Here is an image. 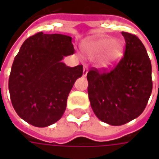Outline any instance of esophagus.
<instances>
[{
  "label": "esophagus",
  "mask_w": 159,
  "mask_h": 159,
  "mask_svg": "<svg viewBox=\"0 0 159 159\" xmlns=\"http://www.w3.org/2000/svg\"><path fill=\"white\" fill-rule=\"evenodd\" d=\"M87 74H88V68H87L86 66H83V76H86Z\"/></svg>",
  "instance_id": "esophagus-1"
}]
</instances>
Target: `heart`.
<instances>
[{"label":"heart","instance_id":"obj_1","mask_svg":"<svg viewBox=\"0 0 159 159\" xmlns=\"http://www.w3.org/2000/svg\"><path fill=\"white\" fill-rule=\"evenodd\" d=\"M86 52L90 57L101 55L100 64L103 67H109L119 60L123 53V45L119 40L111 37H101L93 40L87 45Z\"/></svg>","mask_w":159,"mask_h":159}]
</instances>
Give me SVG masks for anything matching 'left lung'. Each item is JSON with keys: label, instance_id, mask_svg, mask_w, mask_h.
Segmentation results:
<instances>
[{"label": "left lung", "instance_id": "left-lung-1", "mask_svg": "<svg viewBox=\"0 0 159 159\" xmlns=\"http://www.w3.org/2000/svg\"><path fill=\"white\" fill-rule=\"evenodd\" d=\"M124 56L109 72L90 70L88 93L96 117L113 126L129 123L143 112L152 90V65L138 37L122 32Z\"/></svg>", "mask_w": 159, "mask_h": 159}]
</instances>
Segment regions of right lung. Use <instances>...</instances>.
<instances>
[{
	"label": "right lung",
	"mask_w": 159,
	"mask_h": 159,
	"mask_svg": "<svg viewBox=\"0 0 159 159\" xmlns=\"http://www.w3.org/2000/svg\"><path fill=\"white\" fill-rule=\"evenodd\" d=\"M71 37L36 33L24 42L14 58L8 89L14 110L30 124L48 127L61 118L67 98L83 66L70 67L64 56L73 54Z\"/></svg>",
	"instance_id": "add662e5"
}]
</instances>
